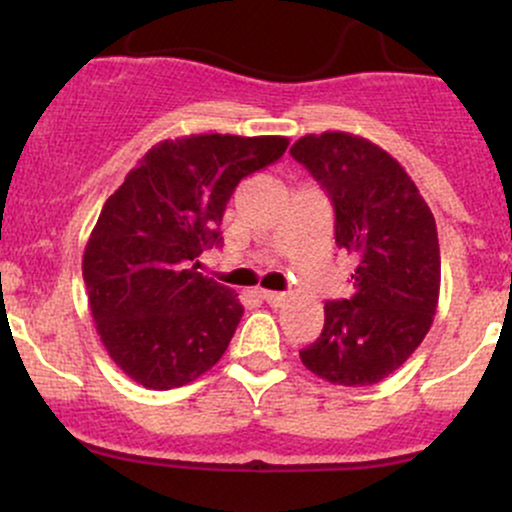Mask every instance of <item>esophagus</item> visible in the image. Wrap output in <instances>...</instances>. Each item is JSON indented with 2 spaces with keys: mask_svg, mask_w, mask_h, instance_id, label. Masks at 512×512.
Instances as JSON below:
<instances>
[{
  "mask_svg": "<svg viewBox=\"0 0 512 512\" xmlns=\"http://www.w3.org/2000/svg\"><path fill=\"white\" fill-rule=\"evenodd\" d=\"M260 298L269 305H279L286 296H284V293H279V291H260Z\"/></svg>",
  "mask_w": 512,
  "mask_h": 512,
  "instance_id": "obj_1",
  "label": "esophagus"
}]
</instances>
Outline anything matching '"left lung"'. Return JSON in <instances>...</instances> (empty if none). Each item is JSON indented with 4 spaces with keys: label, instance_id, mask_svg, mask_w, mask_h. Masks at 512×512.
I'll list each match as a JSON object with an SVG mask.
<instances>
[{
    "label": "left lung",
    "instance_id": "8db88e82",
    "mask_svg": "<svg viewBox=\"0 0 512 512\" xmlns=\"http://www.w3.org/2000/svg\"><path fill=\"white\" fill-rule=\"evenodd\" d=\"M291 156L334 207V240L354 260V296L325 303V327L301 351L332 385H375L431 330L440 293L436 219L407 170L349 132L305 134Z\"/></svg>",
    "mask_w": 512,
    "mask_h": 512
}]
</instances>
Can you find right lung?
I'll list each match as a JSON object with an SVG mask.
<instances>
[{"mask_svg":"<svg viewBox=\"0 0 512 512\" xmlns=\"http://www.w3.org/2000/svg\"><path fill=\"white\" fill-rule=\"evenodd\" d=\"M286 146V137L236 134L166 139L103 204L81 269L105 351L134 383L187 385L228 349L243 305L197 272V257L221 245L238 182L279 161Z\"/></svg>","mask_w":512,"mask_h":512,"instance_id":"add662e5","label":"right lung"}]
</instances>
